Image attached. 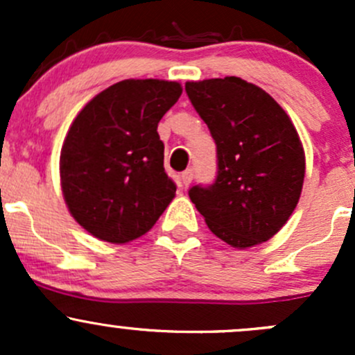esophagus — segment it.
Wrapping results in <instances>:
<instances>
[{
  "label": "esophagus",
  "instance_id": "1",
  "mask_svg": "<svg viewBox=\"0 0 355 355\" xmlns=\"http://www.w3.org/2000/svg\"><path fill=\"white\" fill-rule=\"evenodd\" d=\"M192 178H194V171L191 170V168H189V170H185L184 173L180 175V180H182V185H184V187H187L189 184H191L192 182Z\"/></svg>",
  "mask_w": 355,
  "mask_h": 355
}]
</instances>
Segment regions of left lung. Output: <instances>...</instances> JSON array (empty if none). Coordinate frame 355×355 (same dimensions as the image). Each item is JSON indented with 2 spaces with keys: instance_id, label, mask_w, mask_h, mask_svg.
<instances>
[{
  "instance_id": "8db88e82",
  "label": "left lung",
  "mask_w": 355,
  "mask_h": 355,
  "mask_svg": "<svg viewBox=\"0 0 355 355\" xmlns=\"http://www.w3.org/2000/svg\"><path fill=\"white\" fill-rule=\"evenodd\" d=\"M216 142V180L189 198L209 230L237 249L266 242L287 223L302 192L306 156L284 108L239 77L185 84Z\"/></svg>"
}]
</instances>
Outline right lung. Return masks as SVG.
I'll return each mask as SVG.
<instances>
[{
  "mask_svg": "<svg viewBox=\"0 0 355 355\" xmlns=\"http://www.w3.org/2000/svg\"><path fill=\"white\" fill-rule=\"evenodd\" d=\"M180 94L178 82L128 78L99 92L71 123L60 155L63 198L99 241L142 237L175 198L157 123Z\"/></svg>",
  "mask_w": 355,
  "mask_h": 355,
  "instance_id": "1",
  "label": "right lung"
}]
</instances>
